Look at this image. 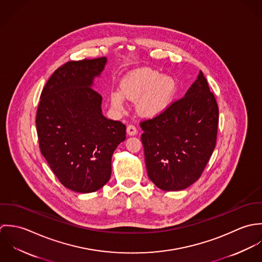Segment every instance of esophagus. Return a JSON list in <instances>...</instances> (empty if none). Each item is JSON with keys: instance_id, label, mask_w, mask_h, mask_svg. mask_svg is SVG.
<instances>
[{"instance_id": "obj_1", "label": "esophagus", "mask_w": 262, "mask_h": 262, "mask_svg": "<svg viewBox=\"0 0 262 262\" xmlns=\"http://www.w3.org/2000/svg\"><path fill=\"white\" fill-rule=\"evenodd\" d=\"M127 133L130 136H134L137 134V128L134 125H128L127 126Z\"/></svg>"}]
</instances>
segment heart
<instances>
[{"label":"heart","instance_id":"1","mask_svg":"<svg viewBox=\"0 0 262 262\" xmlns=\"http://www.w3.org/2000/svg\"><path fill=\"white\" fill-rule=\"evenodd\" d=\"M177 94V82L168 75H162L150 69H140L126 75L120 91H113L110 101L118 111L126 109L125 99L136 102L141 116L156 117L165 112L172 104Z\"/></svg>","mask_w":262,"mask_h":262}]
</instances>
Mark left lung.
Here are the masks:
<instances>
[{
  "instance_id": "left-lung-1",
  "label": "left lung",
  "mask_w": 262,
  "mask_h": 262,
  "mask_svg": "<svg viewBox=\"0 0 262 262\" xmlns=\"http://www.w3.org/2000/svg\"><path fill=\"white\" fill-rule=\"evenodd\" d=\"M219 109L202 72L184 98L140 123L150 181L160 189H185L202 176L216 146Z\"/></svg>"
}]
</instances>
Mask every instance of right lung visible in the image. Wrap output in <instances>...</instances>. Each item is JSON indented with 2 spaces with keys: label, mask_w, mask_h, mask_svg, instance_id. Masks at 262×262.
<instances>
[{
  "label": "right lung",
  "mask_w": 262,
  "mask_h": 262,
  "mask_svg": "<svg viewBox=\"0 0 262 262\" xmlns=\"http://www.w3.org/2000/svg\"><path fill=\"white\" fill-rule=\"evenodd\" d=\"M106 57L69 61L47 80L36 114L39 148L58 181L76 192H93L111 178L113 152L126 126L102 114L92 85Z\"/></svg>",
  "instance_id": "1"
}]
</instances>
